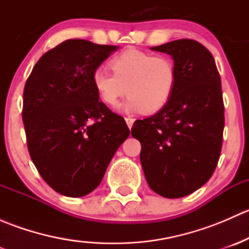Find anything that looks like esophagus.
Instances as JSON below:
<instances>
[{
	"label": "esophagus",
	"mask_w": 249,
	"mask_h": 249,
	"mask_svg": "<svg viewBox=\"0 0 249 249\" xmlns=\"http://www.w3.org/2000/svg\"><path fill=\"white\" fill-rule=\"evenodd\" d=\"M125 122H126L129 129H131V126H132V124H134L135 119H134V118H131V117H126V118H125Z\"/></svg>",
	"instance_id": "esophagus-1"
}]
</instances>
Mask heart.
Listing matches in <instances>:
<instances>
[{
	"instance_id": "b5f03b06",
	"label": "heart",
	"mask_w": 249,
	"mask_h": 249,
	"mask_svg": "<svg viewBox=\"0 0 249 249\" xmlns=\"http://www.w3.org/2000/svg\"><path fill=\"white\" fill-rule=\"evenodd\" d=\"M109 66L113 73L99 67L91 77L100 100L108 106L129 94L124 109L152 114L164 108L175 91L177 67L167 56L129 47L114 55Z\"/></svg>"
}]
</instances>
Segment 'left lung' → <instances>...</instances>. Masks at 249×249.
Segmentation results:
<instances>
[{
	"label": "left lung",
	"mask_w": 249,
	"mask_h": 249,
	"mask_svg": "<svg viewBox=\"0 0 249 249\" xmlns=\"http://www.w3.org/2000/svg\"><path fill=\"white\" fill-rule=\"evenodd\" d=\"M171 55L177 83L166 106L136 120L141 164L150 189L169 199L189 195L214 172L223 144L224 102L212 54L194 39L153 47Z\"/></svg>",
	"instance_id": "left-lung-1"
}]
</instances>
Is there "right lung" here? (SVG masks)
Listing matches in <instances>:
<instances>
[{
	"label": "right lung",
	"mask_w": 249,
	"mask_h": 249,
	"mask_svg": "<svg viewBox=\"0 0 249 249\" xmlns=\"http://www.w3.org/2000/svg\"><path fill=\"white\" fill-rule=\"evenodd\" d=\"M118 47L67 39L36 62L24 88L30 157L49 187L79 197L101 183L130 130L99 100L92 72Z\"/></svg>",
	"instance_id": "obj_1"
}]
</instances>
